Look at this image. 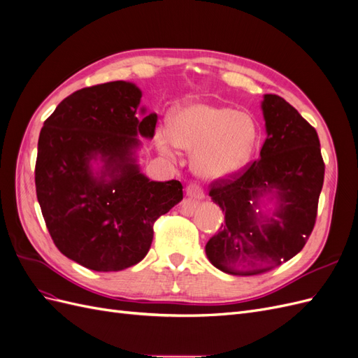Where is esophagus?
I'll list each match as a JSON object with an SVG mask.
<instances>
[{"label": "esophagus", "instance_id": "obj_1", "mask_svg": "<svg viewBox=\"0 0 358 358\" xmlns=\"http://www.w3.org/2000/svg\"><path fill=\"white\" fill-rule=\"evenodd\" d=\"M187 196L194 200H201V199H204V192H203L201 187L197 185V183H189V185L187 187Z\"/></svg>", "mask_w": 358, "mask_h": 358}]
</instances>
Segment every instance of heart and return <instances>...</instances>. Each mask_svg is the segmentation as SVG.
I'll return each instance as SVG.
<instances>
[{"label":"heart","mask_w":358,"mask_h":358,"mask_svg":"<svg viewBox=\"0 0 358 358\" xmlns=\"http://www.w3.org/2000/svg\"><path fill=\"white\" fill-rule=\"evenodd\" d=\"M171 133L158 129L157 146L169 157L179 146L194 154L200 176L221 179L239 171L251 157L258 138L252 115L229 107L192 103L171 116Z\"/></svg>","instance_id":"1"}]
</instances>
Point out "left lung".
<instances>
[{
	"mask_svg": "<svg viewBox=\"0 0 358 358\" xmlns=\"http://www.w3.org/2000/svg\"><path fill=\"white\" fill-rule=\"evenodd\" d=\"M262 109L267 137L259 158L209 191L225 222L206 243V255L236 276L268 272L301 251L315 225L326 169L315 128L294 107L266 94ZM267 193L277 199L270 217L256 213Z\"/></svg>",
	"mask_w": 358,
	"mask_h": 358,
	"instance_id": "obj_1",
	"label": "left lung"
}]
</instances>
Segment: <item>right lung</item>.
<instances>
[{
	"label": "right lung",
	"mask_w": 358,
	"mask_h": 358,
	"mask_svg": "<svg viewBox=\"0 0 358 358\" xmlns=\"http://www.w3.org/2000/svg\"><path fill=\"white\" fill-rule=\"evenodd\" d=\"M142 91L116 80L64 99L38 137L36 191L55 246L95 272H117L146 257L154 224L183 199L179 180L148 179L137 136L152 138L157 113H137ZM103 167L94 173L92 160Z\"/></svg>",
	"instance_id": "obj_1"
}]
</instances>
